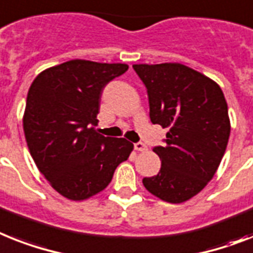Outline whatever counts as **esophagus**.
I'll return each instance as SVG.
<instances>
[{"label": "esophagus", "mask_w": 253, "mask_h": 253, "mask_svg": "<svg viewBox=\"0 0 253 253\" xmlns=\"http://www.w3.org/2000/svg\"><path fill=\"white\" fill-rule=\"evenodd\" d=\"M134 149L139 152H146L147 151V146L142 142H138V143H134Z\"/></svg>", "instance_id": "34e87169"}]
</instances>
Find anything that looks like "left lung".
Masks as SVG:
<instances>
[{"instance_id": "left-lung-1", "label": "left lung", "mask_w": 253, "mask_h": 253, "mask_svg": "<svg viewBox=\"0 0 253 253\" xmlns=\"http://www.w3.org/2000/svg\"><path fill=\"white\" fill-rule=\"evenodd\" d=\"M149 94L152 124L168 128L154 177L142 179L156 198L178 204L213 178L230 135L227 103L216 81L181 63L133 64Z\"/></svg>"}]
</instances>
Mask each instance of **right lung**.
Returning <instances> with one entry per match:
<instances>
[{"label": "right lung", "instance_id": "add662e5", "mask_svg": "<svg viewBox=\"0 0 253 253\" xmlns=\"http://www.w3.org/2000/svg\"><path fill=\"white\" fill-rule=\"evenodd\" d=\"M124 63L74 59L42 71L27 95L23 129L31 156L55 191L85 200L111 182L133 143L99 134L103 87L128 70Z\"/></svg>", "mask_w": 253, "mask_h": 253}]
</instances>
